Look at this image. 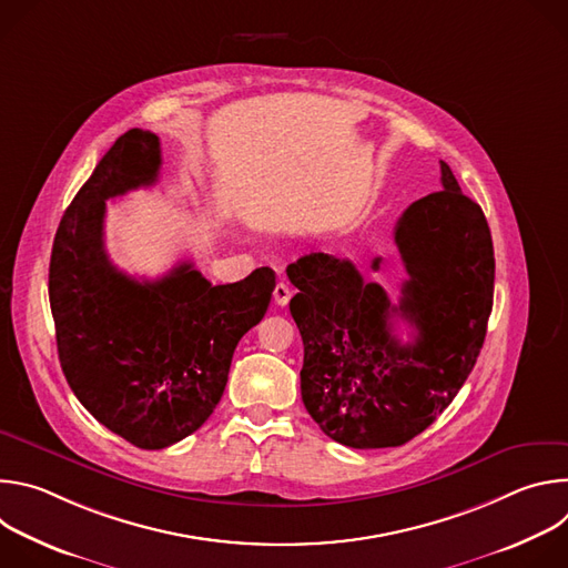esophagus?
<instances>
[{
	"instance_id": "esophagus-1",
	"label": "esophagus",
	"mask_w": 568,
	"mask_h": 568,
	"mask_svg": "<svg viewBox=\"0 0 568 568\" xmlns=\"http://www.w3.org/2000/svg\"><path fill=\"white\" fill-rule=\"evenodd\" d=\"M292 294H294V290H292V285L287 283V281H278L276 283V287H274V301H276V305H287L290 303V298H292Z\"/></svg>"
}]
</instances>
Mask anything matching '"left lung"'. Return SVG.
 Returning <instances> with one entry per match:
<instances>
[{"instance_id":"obj_1","label":"left lung","mask_w":568,"mask_h":568,"mask_svg":"<svg viewBox=\"0 0 568 568\" xmlns=\"http://www.w3.org/2000/svg\"><path fill=\"white\" fill-rule=\"evenodd\" d=\"M440 182L395 224L407 270L397 305L351 261L316 252L287 267L298 290L290 312L303 339L301 397L321 432L346 447H399L423 434L483 348L495 294L490 226L445 161ZM393 317L410 323L414 343L394 337Z\"/></svg>"}]
</instances>
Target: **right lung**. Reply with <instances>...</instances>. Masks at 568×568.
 I'll list each match as a JSON object with an SVG mask.
<instances>
[{
    "mask_svg": "<svg viewBox=\"0 0 568 568\" xmlns=\"http://www.w3.org/2000/svg\"><path fill=\"white\" fill-rule=\"evenodd\" d=\"M161 148L128 130L64 211L49 263V303L62 373L80 404L141 449H164L197 432L217 407L237 342L265 316L270 267L211 285L193 263L156 281L112 265L108 200L152 186Z\"/></svg>",
    "mask_w": 568,
    "mask_h": 568,
    "instance_id": "right-lung-1",
    "label": "right lung"
}]
</instances>
